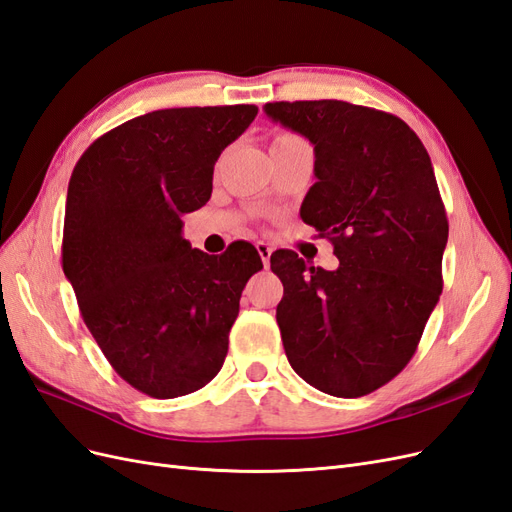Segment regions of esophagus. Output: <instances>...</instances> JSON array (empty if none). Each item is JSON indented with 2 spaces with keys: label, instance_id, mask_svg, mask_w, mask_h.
Returning <instances> with one entry per match:
<instances>
[{
  "label": "esophagus",
  "instance_id": "34e87169",
  "mask_svg": "<svg viewBox=\"0 0 512 512\" xmlns=\"http://www.w3.org/2000/svg\"><path fill=\"white\" fill-rule=\"evenodd\" d=\"M256 250H258V254H260V260H262V265H269V260H271V254H273V247L269 245V243H265V241H258L256 243Z\"/></svg>",
  "mask_w": 512,
  "mask_h": 512
}]
</instances>
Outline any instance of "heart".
<instances>
[{"label":"heart","instance_id":"heart-1","mask_svg":"<svg viewBox=\"0 0 512 512\" xmlns=\"http://www.w3.org/2000/svg\"><path fill=\"white\" fill-rule=\"evenodd\" d=\"M290 141H299V138L292 136V134H277L273 145H284V143H290Z\"/></svg>","mask_w":512,"mask_h":512}]
</instances>
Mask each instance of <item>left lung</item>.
Listing matches in <instances>:
<instances>
[{
	"label": "left lung",
	"instance_id": "1",
	"mask_svg": "<svg viewBox=\"0 0 512 512\" xmlns=\"http://www.w3.org/2000/svg\"><path fill=\"white\" fill-rule=\"evenodd\" d=\"M269 119L314 145L301 220L339 267L271 256L284 284L277 324L292 369L333 397H363L416 352L442 292L446 211L429 153L406 121L342 100L269 102Z\"/></svg>",
	"mask_w": 512,
	"mask_h": 512
}]
</instances>
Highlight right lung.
Here are the masks:
<instances>
[{
    "label": "right lung",
    "mask_w": 512,
    "mask_h": 512,
    "mask_svg": "<svg viewBox=\"0 0 512 512\" xmlns=\"http://www.w3.org/2000/svg\"><path fill=\"white\" fill-rule=\"evenodd\" d=\"M256 113L162 108L100 136L72 170L61 265L108 363L149 397L188 395L218 376L241 292L262 269L250 243L209 256L181 230Z\"/></svg>",
    "instance_id": "1"
}]
</instances>
